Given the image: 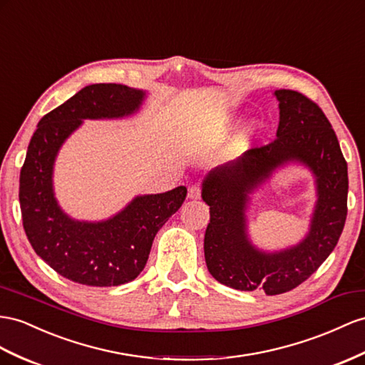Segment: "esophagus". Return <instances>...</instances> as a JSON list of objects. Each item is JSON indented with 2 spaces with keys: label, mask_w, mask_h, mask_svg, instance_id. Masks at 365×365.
<instances>
[{
  "label": "esophagus",
  "mask_w": 365,
  "mask_h": 365,
  "mask_svg": "<svg viewBox=\"0 0 365 365\" xmlns=\"http://www.w3.org/2000/svg\"><path fill=\"white\" fill-rule=\"evenodd\" d=\"M188 197L190 199H199L200 197V186L199 185H192V186H190V190H188Z\"/></svg>",
  "instance_id": "1"
}]
</instances>
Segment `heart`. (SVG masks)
<instances>
[{"label":"heart","instance_id":"heart-1","mask_svg":"<svg viewBox=\"0 0 365 365\" xmlns=\"http://www.w3.org/2000/svg\"><path fill=\"white\" fill-rule=\"evenodd\" d=\"M257 128H259L257 121H251V123H250L244 130H242V133L235 138V142H232V146H235V148H240L242 145H244V143L247 142V140H248L251 135H253V134L256 133Z\"/></svg>","mask_w":365,"mask_h":365}]
</instances>
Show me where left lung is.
<instances>
[{
  "mask_svg": "<svg viewBox=\"0 0 365 365\" xmlns=\"http://www.w3.org/2000/svg\"><path fill=\"white\" fill-rule=\"evenodd\" d=\"M279 126L272 143L248 149L237 160L216 168L202 183L210 207L205 260L220 284L268 296L296 288L330 256L347 217V162L322 109L302 93L274 91ZM288 163L307 165L315 175L318 200L311 228L299 245L279 252L259 250L247 236L249 194Z\"/></svg>",
  "mask_w": 365,
  "mask_h": 365,
  "instance_id": "obj_1",
  "label": "left lung"
}]
</instances>
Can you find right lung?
<instances>
[{
	"label": "right lung",
	"instance_id": "right-lung-1",
	"mask_svg": "<svg viewBox=\"0 0 365 365\" xmlns=\"http://www.w3.org/2000/svg\"><path fill=\"white\" fill-rule=\"evenodd\" d=\"M146 92L115 83L83 88L46 114L34 133L20 174L23 227L35 253L72 282L115 287L143 272L153 240L179 211L185 186L137 195L106 220H77L61 210L53 192V165L60 148L83 120L135 114Z\"/></svg>",
	"mask_w": 365,
	"mask_h": 365
}]
</instances>
